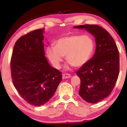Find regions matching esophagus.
<instances>
[{"label":"esophagus","instance_id":"1","mask_svg":"<svg viewBox=\"0 0 127 127\" xmlns=\"http://www.w3.org/2000/svg\"><path fill=\"white\" fill-rule=\"evenodd\" d=\"M71 77L70 74L69 73H64L62 74V77L63 79H68V78H70Z\"/></svg>","mask_w":127,"mask_h":127}]
</instances>
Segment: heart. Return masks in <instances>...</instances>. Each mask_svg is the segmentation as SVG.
I'll return each mask as SVG.
<instances>
[{
    "instance_id": "1",
    "label": "heart",
    "mask_w": 127,
    "mask_h": 127,
    "mask_svg": "<svg viewBox=\"0 0 127 127\" xmlns=\"http://www.w3.org/2000/svg\"><path fill=\"white\" fill-rule=\"evenodd\" d=\"M94 49V42L88 35L65 36L59 38L56 45L47 48V55L53 65L60 68L66 55V60L74 67H81L91 58Z\"/></svg>"
}]
</instances>
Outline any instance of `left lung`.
Instances as JSON below:
<instances>
[{
    "mask_svg": "<svg viewBox=\"0 0 127 127\" xmlns=\"http://www.w3.org/2000/svg\"><path fill=\"white\" fill-rule=\"evenodd\" d=\"M95 37L96 46L94 57L76 72L80 79L79 94L86 102L95 103L110 94L120 70L119 51L113 38L98 25H79Z\"/></svg>",
    "mask_w": 127,
    "mask_h": 127,
    "instance_id": "left-lung-1",
    "label": "left lung"
}]
</instances>
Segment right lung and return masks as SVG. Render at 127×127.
Here are the masks:
<instances>
[{"label":"right lung","mask_w":127,"mask_h":127,"mask_svg":"<svg viewBox=\"0 0 127 127\" xmlns=\"http://www.w3.org/2000/svg\"><path fill=\"white\" fill-rule=\"evenodd\" d=\"M43 29L22 36L14 46L10 61L13 83L28 103L39 106L54 94L62 73L48 64L43 43Z\"/></svg>","instance_id":"1"}]
</instances>
